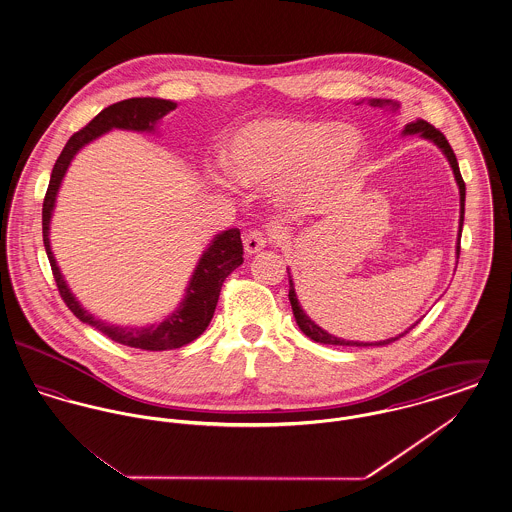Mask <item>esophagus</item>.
Returning <instances> with one entry per match:
<instances>
[{
    "label": "esophagus",
    "instance_id": "obj_1",
    "mask_svg": "<svg viewBox=\"0 0 512 512\" xmlns=\"http://www.w3.org/2000/svg\"><path fill=\"white\" fill-rule=\"evenodd\" d=\"M270 244V236L263 230H251L244 236V249L247 255H255L261 249H265Z\"/></svg>",
    "mask_w": 512,
    "mask_h": 512
}]
</instances>
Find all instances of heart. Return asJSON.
<instances>
[{
  "label": "heart",
  "mask_w": 512,
  "mask_h": 512,
  "mask_svg": "<svg viewBox=\"0 0 512 512\" xmlns=\"http://www.w3.org/2000/svg\"><path fill=\"white\" fill-rule=\"evenodd\" d=\"M361 134L326 119L247 122L224 147L228 174L244 186H276L282 203L299 215L322 209L363 159Z\"/></svg>",
  "instance_id": "1"
}]
</instances>
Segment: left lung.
<instances>
[{"instance_id":"left-lung-1","label":"left lung","mask_w":512,"mask_h":512,"mask_svg":"<svg viewBox=\"0 0 512 512\" xmlns=\"http://www.w3.org/2000/svg\"><path fill=\"white\" fill-rule=\"evenodd\" d=\"M368 103H370L372 107H386V105H388L391 109H399V103H397V101H391V99H368ZM403 134H405V136H407V134H418L420 138L434 142V144L443 151V155L447 157V161H449V165H451V169H453L455 180H457V186H459V194H461V219H459V238H457V259H459V255H461V232H463L464 195H466V188H464V180L463 176H461V171H459L457 157H455L453 149L449 146L447 138L439 132L438 128H434L430 122L422 121V119H416L414 122H409V124H405ZM288 278H290V293H288V297H290V303H292L295 322H297V326L301 328V332H303L307 338H311V340L317 341V343H324V345H355V347H366V345H388L391 341L399 340V338H403L405 334H409V330H413L414 326H416V324H413V326H411V328H407L403 334H399V336H395V338H390V340H341V338H336V336L328 334L326 330H322L318 324H315L311 318L307 317V313L301 309V305H299V301H297V295H295V288H293V280L292 276H290V270H288Z\"/></svg>"}]
</instances>
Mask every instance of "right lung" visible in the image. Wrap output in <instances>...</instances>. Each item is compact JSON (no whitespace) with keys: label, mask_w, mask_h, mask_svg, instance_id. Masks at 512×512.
Returning a JSON list of instances; mask_svg holds the SVG:
<instances>
[{"label":"right lung","mask_w":512,"mask_h":512,"mask_svg":"<svg viewBox=\"0 0 512 512\" xmlns=\"http://www.w3.org/2000/svg\"><path fill=\"white\" fill-rule=\"evenodd\" d=\"M176 109V103L169 99L159 98H132L124 99L119 103H113L105 107L99 115L88 122L82 130L74 132L67 146L63 147L61 155L57 157L51 178H49L48 192L44 197V209H42V232H44V247L48 253L49 265L53 270L55 284L67 307L73 311L76 318L82 322L94 326L101 334L111 338L117 343L146 349V351H165V349H178L195 338H199L205 328L209 326L211 318L215 315L217 303H219L220 288L222 282L228 278V274L234 268L244 263V245L240 238L238 228H230L217 234L213 242L203 251L194 274L190 278V284L186 288V295L180 303V307L165 318L159 324L140 326V328H121L115 324H107L101 318L90 315L69 290L61 270L55 263V257L51 253L49 245V220L55 207L57 192L61 188V182L65 178V172L69 169L74 155L90 142H94L101 134L121 128V130H134V132H153L157 121H161L167 113Z\"/></svg>","instance_id":"add662e5"}]
</instances>
